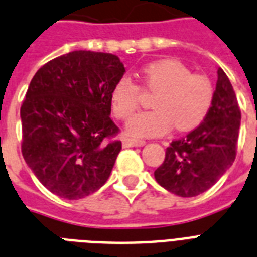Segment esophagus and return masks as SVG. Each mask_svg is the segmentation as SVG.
I'll list each match as a JSON object with an SVG mask.
<instances>
[{"mask_svg":"<svg viewBox=\"0 0 257 257\" xmlns=\"http://www.w3.org/2000/svg\"><path fill=\"white\" fill-rule=\"evenodd\" d=\"M145 145V141L144 140H136V139H128L125 137L122 140V147L124 148H132V147H143Z\"/></svg>","mask_w":257,"mask_h":257,"instance_id":"esophagus-1","label":"esophagus"}]
</instances>
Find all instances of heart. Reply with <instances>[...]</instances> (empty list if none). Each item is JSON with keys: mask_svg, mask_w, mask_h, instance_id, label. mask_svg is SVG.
Segmentation results:
<instances>
[{"mask_svg": "<svg viewBox=\"0 0 257 257\" xmlns=\"http://www.w3.org/2000/svg\"><path fill=\"white\" fill-rule=\"evenodd\" d=\"M145 91L156 92L152 105L156 109L133 116L126 132L133 137L161 136L176 126L177 131H191L201 125L214 103L215 89L208 76L191 74L183 63L174 59L157 60L140 71ZM141 88L128 76L118 79L110 89L112 113L126 120L140 104Z\"/></svg>", "mask_w": 257, "mask_h": 257, "instance_id": "1", "label": "heart"}]
</instances>
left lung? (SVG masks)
<instances>
[{
	"label": "left lung",
	"mask_w": 257,
	"mask_h": 257,
	"mask_svg": "<svg viewBox=\"0 0 257 257\" xmlns=\"http://www.w3.org/2000/svg\"><path fill=\"white\" fill-rule=\"evenodd\" d=\"M241 113L230 79L218 68L212 107L199 126L172 141L154 172L164 189L179 197H197L214 186L236 157Z\"/></svg>",
	"instance_id": "obj_1"
}]
</instances>
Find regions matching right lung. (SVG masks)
<instances>
[{
	"label": "right lung",
	"instance_id": "right-lung-1",
	"mask_svg": "<svg viewBox=\"0 0 257 257\" xmlns=\"http://www.w3.org/2000/svg\"><path fill=\"white\" fill-rule=\"evenodd\" d=\"M118 56L72 51L42 66L21 105L22 156L51 193L80 199L109 178L121 141L110 89L124 76Z\"/></svg>",
	"mask_w": 257,
	"mask_h": 257
}]
</instances>
